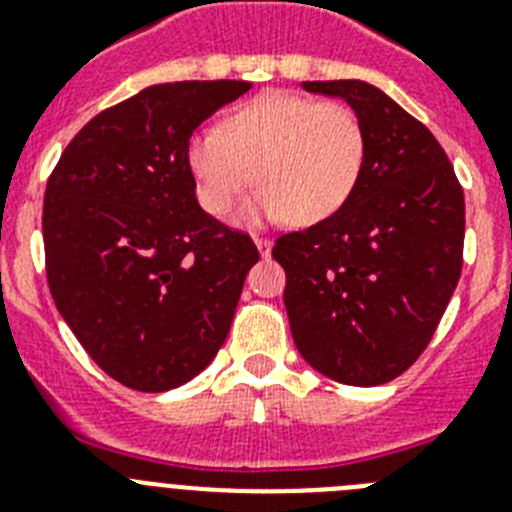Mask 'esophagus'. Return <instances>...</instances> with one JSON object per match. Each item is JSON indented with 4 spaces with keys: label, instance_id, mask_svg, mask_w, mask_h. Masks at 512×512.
Segmentation results:
<instances>
[{
    "label": "esophagus",
    "instance_id": "obj_1",
    "mask_svg": "<svg viewBox=\"0 0 512 512\" xmlns=\"http://www.w3.org/2000/svg\"><path fill=\"white\" fill-rule=\"evenodd\" d=\"M253 243H256V248H259L261 256H269V253H271V241H269V238H253Z\"/></svg>",
    "mask_w": 512,
    "mask_h": 512
}]
</instances>
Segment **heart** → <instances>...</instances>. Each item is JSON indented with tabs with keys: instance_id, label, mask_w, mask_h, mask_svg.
<instances>
[{
	"instance_id": "1",
	"label": "heart",
	"mask_w": 512,
	"mask_h": 512,
	"mask_svg": "<svg viewBox=\"0 0 512 512\" xmlns=\"http://www.w3.org/2000/svg\"><path fill=\"white\" fill-rule=\"evenodd\" d=\"M366 161V133L348 104L289 92H264L230 110L220 130L194 133L187 166L197 200L215 217L261 184L248 223L289 217L320 223L354 194Z\"/></svg>"
}]
</instances>
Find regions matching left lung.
<instances>
[{
    "instance_id": "obj_1",
    "label": "left lung",
    "mask_w": 512,
    "mask_h": 512,
    "mask_svg": "<svg viewBox=\"0 0 512 512\" xmlns=\"http://www.w3.org/2000/svg\"><path fill=\"white\" fill-rule=\"evenodd\" d=\"M341 97L366 133L346 205L277 238L284 307L302 359L325 377L374 387L400 377L431 343L464 253V192L423 122L359 79L302 81Z\"/></svg>"
}]
</instances>
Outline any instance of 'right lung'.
Listing matches in <instances>:
<instances>
[{
    "label": "right lung",
    "mask_w": 512,
    "mask_h": 512,
    "mask_svg": "<svg viewBox=\"0 0 512 512\" xmlns=\"http://www.w3.org/2000/svg\"><path fill=\"white\" fill-rule=\"evenodd\" d=\"M248 81L153 84L99 112L58 158L43 202L45 274L99 369L166 392L228 338L259 251L207 215L187 166L192 133Z\"/></svg>",
    "instance_id": "obj_1"
}]
</instances>
